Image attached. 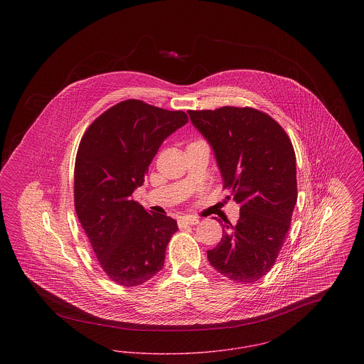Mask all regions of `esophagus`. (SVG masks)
Masks as SVG:
<instances>
[{
	"label": "esophagus",
	"mask_w": 364,
	"mask_h": 364,
	"mask_svg": "<svg viewBox=\"0 0 364 364\" xmlns=\"http://www.w3.org/2000/svg\"><path fill=\"white\" fill-rule=\"evenodd\" d=\"M177 224L180 228H186L188 225H196L199 224V218L198 217H193V215H184V217H180L177 220Z\"/></svg>",
	"instance_id": "esophagus-1"
}]
</instances>
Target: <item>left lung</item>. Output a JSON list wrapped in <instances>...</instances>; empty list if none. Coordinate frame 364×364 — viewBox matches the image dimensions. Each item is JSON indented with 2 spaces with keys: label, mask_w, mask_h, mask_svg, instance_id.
<instances>
[{
  "label": "left lung",
  "mask_w": 364,
  "mask_h": 364,
  "mask_svg": "<svg viewBox=\"0 0 364 364\" xmlns=\"http://www.w3.org/2000/svg\"><path fill=\"white\" fill-rule=\"evenodd\" d=\"M188 114L214 151L224 188L240 205L237 224L223 225L208 262L226 278L252 284L273 267L291 228L297 200L292 141L276 120L252 107Z\"/></svg>",
  "instance_id": "left-lung-1"
}]
</instances>
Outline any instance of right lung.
Returning a JSON list of instances; mask_svg holds the SVG:
<instances>
[{"mask_svg":"<svg viewBox=\"0 0 364 364\" xmlns=\"http://www.w3.org/2000/svg\"><path fill=\"white\" fill-rule=\"evenodd\" d=\"M187 122L181 110L127 100L102 113L80 140L75 210L106 276L119 285H141L164 267L177 223L131 196L162 141Z\"/></svg>","mask_w":364,"mask_h":364,"instance_id":"1","label":"right lung"}]
</instances>
